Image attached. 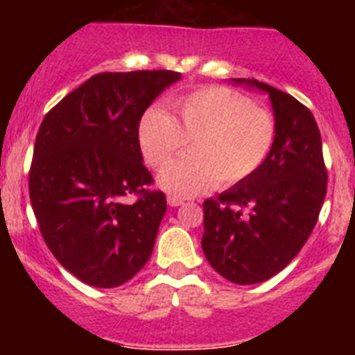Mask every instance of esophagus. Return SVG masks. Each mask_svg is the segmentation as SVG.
Listing matches in <instances>:
<instances>
[{"label":"esophagus","mask_w":355,"mask_h":355,"mask_svg":"<svg viewBox=\"0 0 355 355\" xmlns=\"http://www.w3.org/2000/svg\"><path fill=\"white\" fill-rule=\"evenodd\" d=\"M167 202H168V206H172V208H178V206L184 205V200L181 199V197H175V196H168Z\"/></svg>","instance_id":"34e87169"}]
</instances>
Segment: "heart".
<instances>
[{
  "mask_svg": "<svg viewBox=\"0 0 355 355\" xmlns=\"http://www.w3.org/2000/svg\"><path fill=\"white\" fill-rule=\"evenodd\" d=\"M174 110L178 119L158 106L146 110L137 130L144 159L153 168H162L190 140V155L167 165L158 178L159 187L174 196H197L215 181L233 187L270 155L274 117L236 90L205 87L178 97Z\"/></svg>",
  "mask_w": 355,
  "mask_h": 355,
  "instance_id": "1",
  "label": "heart"
}]
</instances>
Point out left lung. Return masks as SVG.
<instances>
[{
	"mask_svg": "<svg viewBox=\"0 0 355 355\" xmlns=\"http://www.w3.org/2000/svg\"><path fill=\"white\" fill-rule=\"evenodd\" d=\"M268 94L275 140L261 167L206 199L202 250L222 277L263 283L300 252L318 220L327 192L322 137L307 106L258 80H234Z\"/></svg>",
	"mask_w": 355,
	"mask_h": 355,
	"instance_id": "1",
	"label": "left lung"
}]
</instances>
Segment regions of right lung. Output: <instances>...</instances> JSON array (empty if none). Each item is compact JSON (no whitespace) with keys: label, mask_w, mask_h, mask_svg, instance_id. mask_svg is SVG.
<instances>
[{"label":"right lung","mask_w":355,"mask_h":355,"mask_svg":"<svg viewBox=\"0 0 355 355\" xmlns=\"http://www.w3.org/2000/svg\"><path fill=\"white\" fill-rule=\"evenodd\" d=\"M174 71L101 72L44 117L30 167V200L58 263L85 284L115 288L150 258L165 193L149 190L137 130ZM137 195L135 203L123 197Z\"/></svg>","instance_id":"1"}]
</instances>
